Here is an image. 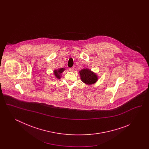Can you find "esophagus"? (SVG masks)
<instances>
[{"label":"esophagus","instance_id":"1","mask_svg":"<svg viewBox=\"0 0 149 149\" xmlns=\"http://www.w3.org/2000/svg\"><path fill=\"white\" fill-rule=\"evenodd\" d=\"M69 70L70 71H72L74 70V68H70L69 69Z\"/></svg>","mask_w":149,"mask_h":149}]
</instances>
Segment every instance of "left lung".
<instances>
[{"label":"left lung","instance_id":"obj_1","mask_svg":"<svg viewBox=\"0 0 149 149\" xmlns=\"http://www.w3.org/2000/svg\"><path fill=\"white\" fill-rule=\"evenodd\" d=\"M79 72L82 81L86 84H93L95 83L98 80L97 75L88 69H83Z\"/></svg>","mask_w":149,"mask_h":149}]
</instances>
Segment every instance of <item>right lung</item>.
<instances>
[{"instance_id": "1", "label": "right lung", "mask_w": 149, "mask_h": 149, "mask_svg": "<svg viewBox=\"0 0 149 149\" xmlns=\"http://www.w3.org/2000/svg\"><path fill=\"white\" fill-rule=\"evenodd\" d=\"M65 69L64 68H61L58 70H55L54 71V75L56 77L57 79H60L61 77V75L60 74H61L63 71H64Z\"/></svg>"}]
</instances>
